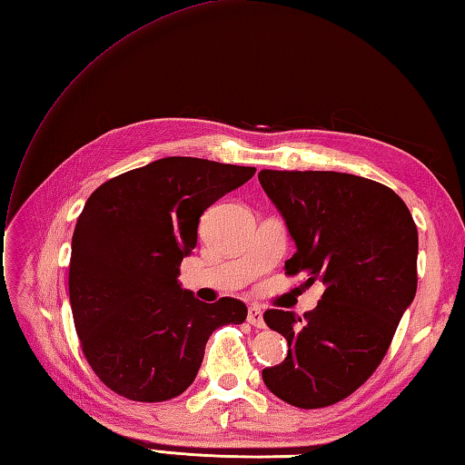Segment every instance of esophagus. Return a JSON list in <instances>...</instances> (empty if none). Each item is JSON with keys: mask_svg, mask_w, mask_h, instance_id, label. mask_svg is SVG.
I'll return each instance as SVG.
<instances>
[{"mask_svg": "<svg viewBox=\"0 0 465 465\" xmlns=\"http://www.w3.org/2000/svg\"><path fill=\"white\" fill-rule=\"evenodd\" d=\"M246 320H249V324L256 326V328H264V316H262V311L256 304L249 306V316H246Z\"/></svg>", "mask_w": 465, "mask_h": 465, "instance_id": "1", "label": "esophagus"}]
</instances>
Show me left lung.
<instances>
[{
  "label": "left lung",
  "instance_id": "8db88e82",
  "mask_svg": "<svg viewBox=\"0 0 465 465\" xmlns=\"http://www.w3.org/2000/svg\"><path fill=\"white\" fill-rule=\"evenodd\" d=\"M259 181L296 244L286 274L324 284L301 327L294 312H264L288 354L262 380L296 408L336 404L374 374L414 301L418 229L394 191L356 174L261 171Z\"/></svg>",
  "mask_w": 465,
  "mask_h": 465
}]
</instances>
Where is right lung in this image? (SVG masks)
I'll return each instance as SVG.
<instances>
[{"label":"right lung","mask_w":465,"mask_h":465,"mask_svg":"<svg viewBox=\"0 0 465 465\" xmlns=\"http://www.w3.org/2000/svg\"><path fill=\"white\" fill-rule=\"evenodd\" d=\"M254 167L164 157L103 183L79 214L69 301L84 354L99 380L135 401L183 394L216 328L242 324L236 298L206 304L179 282L201 214Z\"/></svg>","instance_id":"1"}]
</instances>
